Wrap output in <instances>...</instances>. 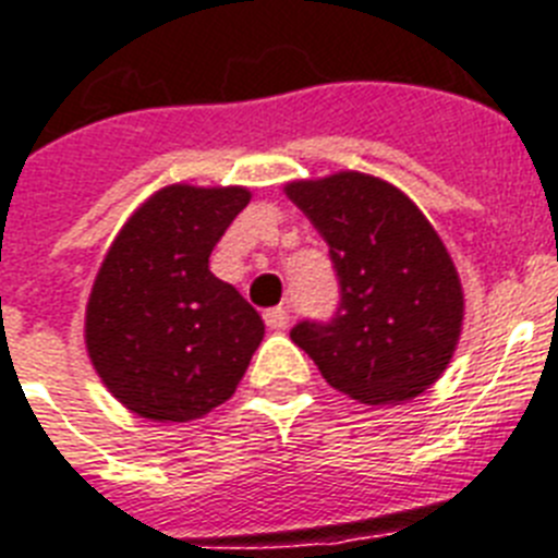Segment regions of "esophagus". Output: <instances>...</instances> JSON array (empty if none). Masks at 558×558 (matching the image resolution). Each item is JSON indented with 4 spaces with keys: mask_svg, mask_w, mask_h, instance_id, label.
Wrapping results in <instances>:
<instances>
[{
    "mask_svg": "<svg viewBox=\"0 0 558 558\" xmlns=\"http://www.w3.org/2000/svg\"><path fill=\"white\" fill-rule=\"evenodd\" d=\"M265 316V325H268L270 330H284L288 328V322H290V311L288 307H268V311L262 313Z\"/></svg>",
    "mask_w": 558,
    "mask_h": 558,
    "instance_id": "obj_1",
    "label": "esophagus"
}]
</instances>
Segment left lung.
Masks as SVG:
<instances>
[{"label":"left lung","mask_w":558,"mask_h":558,"mask_svg":"<svg viewBox=\"0 0 558 558\" xmlns=\"http://www.w3.org/2000/svg\"><path fill=\"white\" fill-rule=\"evenodd\" d=\"M284 193L328 242L339 282L333 316L299 322L290 339L330 388L359 402H404L430 388L464 316L439 233L402 191L353 170L290 182Z\"/></svg>","instance_id":"8db88e82"}]
</instances>
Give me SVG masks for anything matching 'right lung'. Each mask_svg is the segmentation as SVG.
Returning a JSON list of instances; mask_svg holds the SVG:
<instances>
[{
  "label": "right lung",
  "mask_w": 558,
  "mask_h": 558,
  "mask_svg": "<svg viewBox=\"0 0 558 558\" xmlns=\"http://www.w3.org/2000/svg\"><path fill=\"white\" fill-rule=\"evenodd\" d=\"M247 202L245 187L170 185L110 245L87 302L85 342L96 373L133 413L199 418L245 376L265 325L210 274V251Z\"/></svg>",
  "instance_id": "add662e5"
}]
</instances>
